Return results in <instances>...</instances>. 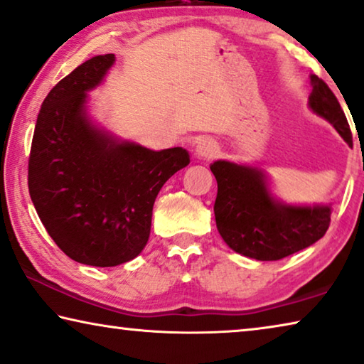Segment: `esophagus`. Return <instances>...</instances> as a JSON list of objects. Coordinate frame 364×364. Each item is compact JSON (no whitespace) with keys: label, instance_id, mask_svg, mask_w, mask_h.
Returning a JSON list of instances; mask_svg holds the SVG:
<instances>
[{"label":"esophagus","instance_id":"obj_1","mask_svg":"<svg viewBox=\"0 0 364 364\" xmlns=\"http://www.w3.org/2000/svg\"><path fill=\"white\" fill-rule=\"evenodd\" d=\"M196 151H198L199 156H203V159L209 160V159H214V156L217 155L219 147H217V144L214 142V140L203 139V140H199V142H198Z\"/></svg>","mask_w":364,"mask_h":364}]
</instances>
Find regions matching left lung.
I'll use <instances>...</instances> for the list:
<instances>
[{
    "label": "left lung",
    "mask_w": 364,
    "mask_h": 364,
    "mask_svg": "<svg viewBox=\"0 0 364 364\" xmlns=\"http://www.w3.org/2000/svg\"><path fill=\"white\" fill-rule=\"evenodd\" d=\"M309 106L327 119L345 142L351 145V130L340 102L328 85L312 75ZM217 180L215 224L232 250L262 262H276L311 247L330 225V205L296 208L276 203L257 168L214 161Z\"/></svg>",
    "instance_id": "8db88e82"
}]
</instances>
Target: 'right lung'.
I'll return each mask as SVG.
<instances>
[{"label":"right lung","instance_id":"obj_1","mask_svg":"<svg viewBox=\"0 0 364 364\" xmlns=\"http://www.w3.org/2000/svg\"><path fill=\"white\" fill-rule=\"evenodd\" d=\"M114 53L81 63L50 90L37 116L27 186L52 240L75 262L116 267L147 245L156 194L189 164L181 147L154 151L117 142L85 114L86 91Z\"/></svg>","mask_w":364,"mask_h":364}]
</instances>
